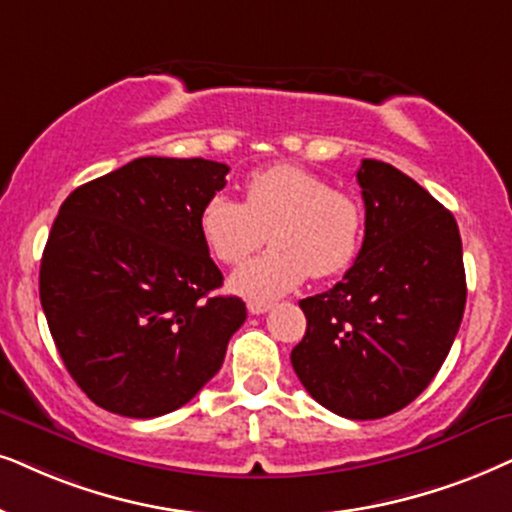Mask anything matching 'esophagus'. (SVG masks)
Wrapping results in <instances>:
<instances>
[{
  "mask_svg": "<svg viewBox=\"0 0 512 512\" xmlns=\"http://www.w3.org/2000/svg\"><path fill=\"white\" fill-rule=\"evenodd\" d=\"M269 309H271L269 302H257V300H250V302H248V312L255 314V316L269 312Z\"/></svg>",
  "mask_w": 512,
  "mask_h": 512,
  "instance_id": "34e87169",
  "label": "esophagus"
}]
</instances>
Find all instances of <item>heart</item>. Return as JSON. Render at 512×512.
<instances>
[{
  "mask_svg": "<svg viewBox=\"0 0 512 512\" xmlns=\"http://www.w3.org/2000/svg\"><path fill=\"white\" fill-rule=\"evenodd\" d=\"M198 229L215 260L243 262L269 238L271 248L231 276V288L271 300L312 274L338 276L357 260L364 241V208L319 174L297 165L252 172L241 200L215 193L203 203Z\"/></svg>",
  "mask_w": 512,
  "mask_h": 512,
  "instance_id": "heart-1",
  "label": "heart"
}]
</instances>
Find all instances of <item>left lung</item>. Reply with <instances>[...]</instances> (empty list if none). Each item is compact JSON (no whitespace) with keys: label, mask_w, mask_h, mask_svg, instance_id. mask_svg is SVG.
Instances as JSON below:
<instances>
[{"label":"left lung","mask_w":512,"mask_h":512,"mask_svg":"<svg viewBox=\"0 0 512 512\" xmlns=\"http://www.w3.org/2000/svg\"><path fill=\"white\" fill-rule=\"evenodd\" d=\"M364 243L347 274L300 302L290 361L328 411L373 420L409 406L442 368L465 309L454 215L397 167L361 160Z\"/></svg>","instance_id":"left-lung-1"}]
</instances>
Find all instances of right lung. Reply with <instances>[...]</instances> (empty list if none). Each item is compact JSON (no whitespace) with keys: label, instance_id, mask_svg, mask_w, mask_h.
<instances>
[{"label":"right lung","instance_id":"add662e5","mask_svg":"<svg viewBox=\"0 0 512 512\" xmlns=\"http://www.w3.org/2000/svg\"><path fill=\"white\" fill-rule=\"evenodd\" d=\"M224 163L137 158L63 200L40 300L68 373L101 409L155 418L196 397L243 326L198 229Z\"/></svg>","mask_w":512,"mask_h":512}]
</instances>
